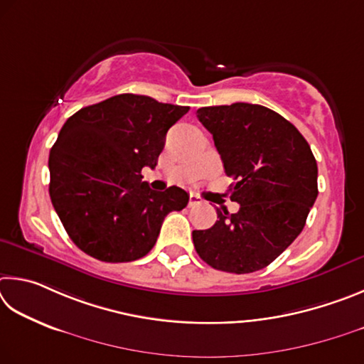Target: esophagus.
I'll return each instance as SVG.
<instances>
[{
    "label": "esophagus",
    "instance_id": "34e87169",
    "mask_svg": "<svg viewBox=\"0 0 364 364\" xmlns=\"http://www.w3.org/2000/svg\"><path fill=\"white\" fill-rule=\"evenodd\" d=\"M201 203V198L198 195H195V193H190V196H188V206H195V205H200Z\"/></svg>",
    "mask_w": 364,
    "mask_h": 364
}]
</instances>
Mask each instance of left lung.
I'll return each mask as SVG.
<instances>
[{
  "mask_svg": "<svg viewBox=\"0 0 364 364\" xmlns=\"http://www.w3.org/2000/svg\"><path fill=\"white\" fill-rule=\"evenodd\" d=\"M233 177L232 201L208 230L193 232L198 256L215 270L251 273L272 264L302 232L318 196V168L294 124L270 108L237 102L196 110Z\"/></svg>",
  "mask_w": 364,
  "mask_h": 364,
  "instance_id": "left-lung-1",
  "label": "left lung"
}]
</instances>
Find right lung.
Returning <instances> with one entry per match:
<instances>
[{
  "instance_id": "obj_1",
  "label": "right lung",
  "mask_w": 364,
  "mask_h": 364,
  "mask_svg": "<svg viewBox=\"0 0 364 364\" xmlns=\"http://www.w3.org/2000/svg\"><path fill=\"white\" fill-rule=\"evenodd\" d=\"M190 110L149 95L119 94L72 114L49 153V195L68 237L102 262L149 254L163 220L188 193L155 192L140 171L155 168L166 132Z\"/></svg>"
}]
</instances>
